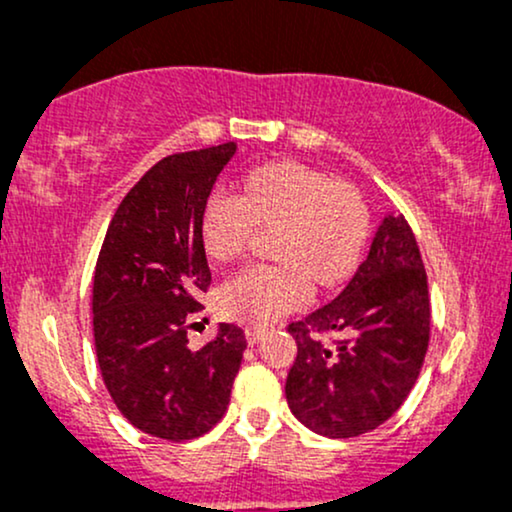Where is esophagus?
Listing matches in <instances>:
<instances>
[{"instance_id":"1","label":"esophagus","mask_w":512,"mask_h":512,"mask_svg":"<svg viewBox=\"0 0 512 512\" xmlns=\"http://www.w3.org/2000/svg\"><path fill=\"white\" fill-rule=\"evenodd\" d=\"M246 340H249V345H258V342L263 340V335H266V328L261 326H246Z\"/></svg>"}]
</instances>
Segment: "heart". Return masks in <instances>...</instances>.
<instances>
[{"label":"heart","instance_id":"b5f03b06","mask_svg":"<svg viewBox=\"0 0 512 512\" xmlns=\"http://www.w3.org/2000/svg\"><path fill=\"white\" fill-rule=\"evenodd\" d=\"M256 225H280L275 254L285 263L234 273L222 285L220 306L227 316L263 326L306 304V274L318 285H335L352 273L369 234V213L357 191L328 174L299 162H270L246 174L242 196H208L201 242L210 261L242 256Z\"/></svg>","mask_w":512,"mask_h":512}]
</instances>
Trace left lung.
Segmentation results:
<instances>
[{
	"mask_svg": "<svg viewBox=\"0 0 512 512\" xmlns=\"http://www.w3.org/2000/svg\"><path fill=\"white\" fill-rule=\"evenodd\" d=\"M330 329L343 333L333 346L320 340ZM287 330L297 359L285 395L299 422L352 438L393 417L422 371L431 330L426 270L407 220L388 213L345 290Z\"/></svg>",
	"mask_w": 512,
	"mask_h": 512,
	"instance_id": "1",
	"label": "left lung"
}]
</instances>
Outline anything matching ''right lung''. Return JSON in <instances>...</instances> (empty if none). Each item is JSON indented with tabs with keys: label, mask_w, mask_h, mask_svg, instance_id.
Instances as JSON below:
<instances>
[{
	"label": "right lung",
	"mask_w": 512,
	"mask_h": 512,
	"mask_svg": "<svg viewBox=\"0 0 512 512\" xmlns=\"http://www.w3.org/2000/svg\"><path fill=\"white\" fill-rule=\"evenodd\" d=\"M237 143L189 150L138 179L107 227L93 280V335L102 381L143 434L191 441L230 405L244 330L220 323L189 347L186 316L210 285L201 215Z\"/></svg>",
	"instance_id": "1"
}]
</instances>
